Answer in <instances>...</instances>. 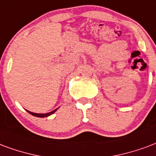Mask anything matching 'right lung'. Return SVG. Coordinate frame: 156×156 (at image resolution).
<instances>
[{
	"mask_svg": "<svg viewBox=\"0 0 156 156\" xmlns=\"http://www.w3.org/2000/svg\"><path fill=\"white\" fill-rule=\"evenodd\" d=\"M57 109H58V108H57ZM57 109H55V110L52 111V112H49V113H45V114L34 113V112H30V111H27V112H28L30 114H31V115H33V116H37V117H46V116H50V115H52V114L54 113V112H55L57 111Z\"/></svg>",
	"mask_w": 156,
	"mask_h": 156,
	"instance_id": "add662e5",
	"label": "right lung"
}]
</instances>
